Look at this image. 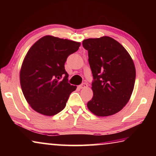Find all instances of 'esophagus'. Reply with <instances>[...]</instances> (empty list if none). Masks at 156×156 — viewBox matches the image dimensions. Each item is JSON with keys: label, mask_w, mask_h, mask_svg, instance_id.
<instances>
[{"label": "esophagus", "mask_w": 156, "mask_h": 156, "mask_svg": "<svg viewBox=\"0 0 156 156\" xmlns=\"http://www.w3.org/2000/svg\"><path fill=\"white\" fill-rule=\"evenodd\" d=\"M87 87V83H83V84H81L80 86H79V88L80 89H84Z\"/></svg>", "instance_id": "obj_1"}]
</instances>
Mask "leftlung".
Returning <instances> with one entry per match:
<instances>
[{"instance_id": "8db88e82", "label": "left lung", "mask_w": 156, "mask_h": 156, "mask_svg": "<svg viewBox=\"0 0 156 156\" xmlns=\"http://www.w3.org/2000/svg\"><path fill=\"white\" fill-rule=\"evenodd\" d=\"M88 51L94 81V96L87 107L97 116H109L120 112L127 104L134 88L136 68L122 44L109 36L83 41Z\"/></svg>"}]
</instances>
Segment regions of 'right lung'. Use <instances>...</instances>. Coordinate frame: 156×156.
<instances>
[{
  "label": "right lung",
  "mask_w": 156,
  "mask_h": 156,
  "mask_svg": "<svg viewBox=\"0 0 156 156\" xmlns=\"http://www.w3.org/2000/svg\"><path fill=\"white\" fill-rule=\"evenodd\" d=\"M80 46V42L48 35L29 49L21 66L20 83L26 100L36 112L51 116L65 107L76 86L68 83L65 63Z\"/></svg>",
  "instance_id": "obj_1"
}]
</instances>
